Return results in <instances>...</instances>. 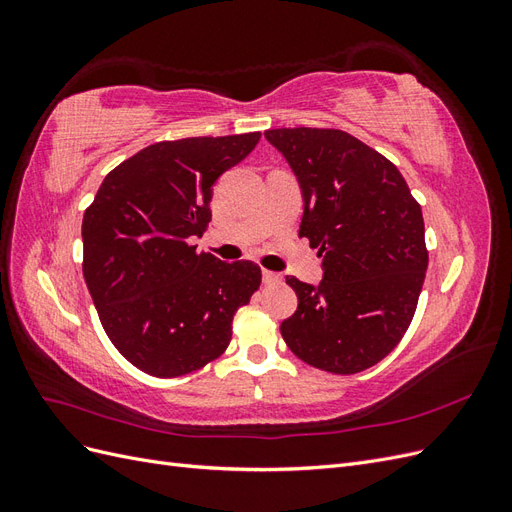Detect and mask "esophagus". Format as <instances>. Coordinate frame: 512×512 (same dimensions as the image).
<instances>
[{"label":"esophagus","mask_w":512,"mask_h":512,"mask_svg":"<svg viewBox=\"0 0 512 512\" xmlns=\"http://www.w3.org/2000/svg\"><path fill=\"white\" fill-rule=\"evenodd\" d=\"M262 282H265L267 286L271 284H282V275H277L273 271H262Z\"/></svg>","instance_id":"1"}]
</instances>
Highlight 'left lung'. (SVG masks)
Wrapping results in <instances>:
<instances>
[{
  "label": "left lung",
  "instance_id": "8db88e82",
  "mask_svg": "<svg viewBox=\"0 0 512 512\" xmlns=\"http://www.w3.org/2000/svg\"><path fill=\"white\" fill-rule=\"evenodd\" d=\"M297 175L305 213L299 237L322 256L320 286L286 275L299 307L282 322L286 346L329 374H359L406 335L429 252L406 179L382 153L333 128L267 130Z\"/></svg>",
  "mask_w": 512,
  "mask_h": 512
}]
</instances>
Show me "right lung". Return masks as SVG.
<instances>
[{"instance_id":"1","label":"right lung","mask_w":512,"mask_h":512,"mask_svg":"<svg viewBox=\"0 0 512 512\" xmlns=\"http://www.w3.org/2000/svg\"><path fill=\"white\" fill-rule=\"evenodd\" d=\"M260 132L149 145L108 173L83 215V275L102 327L149 376L177 378L228 348L232 318L260 288L250 260L222 262L194 237L211 220V188Z\"/></svg>"}]
</instances>
